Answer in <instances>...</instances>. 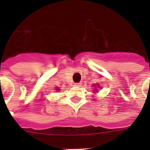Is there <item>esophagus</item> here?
<instances>
[{
  "label": "esophagus",
  "instance_id": "34e87169",
  "mask_svg": "<svg viewBox=\"0 0 150 150\" xmlns=\"http://www.w3.org/2000/svg\"><path fill=\"white\" fill-rule=\"evenodd\" d=\"M74 86L75 87L82 86V83H80V82H79V83H75V84H74Z\"/></svg>",
  "mask_w": 150,
  "mask_h": 150
}]
</instances>
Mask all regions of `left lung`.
Here are the masks:
<instances>
[{"label": "left lung", "instance_id": "1", "mask_svg": "<svg viewBox=\"0 0 150 150\" xmlns=\"http://www.w3.org/2000/svg\"><path fill=\"white\" fill-rule=\"evenodd\" d=\"M98 86H99V85H98ZM94 90H95V91L97 92V89H96V88H95V89H94Z\"/></svg>", "mask_w": 150, "mask_h": 150}]
</instances>
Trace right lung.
<instances>
[{
  "instance_id": "right-lung-1",
  "label": "right lung",
  "mask_w": 150,
  "mask_h": 150,
  "mask_svg": "<svg viewBox=\"0 0 150 150\" xmlns=\"http://www.w3.org/2000/svg\"><path fill=\"white\" fill-rule=\"evenodd\" d=\"M57 89V90H59V89Z\"/></svg>"
}]
</instances>
